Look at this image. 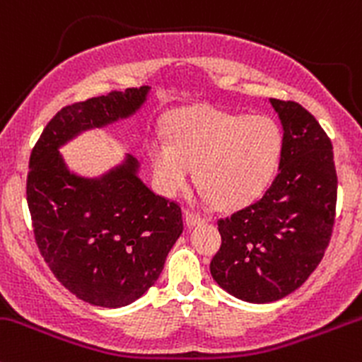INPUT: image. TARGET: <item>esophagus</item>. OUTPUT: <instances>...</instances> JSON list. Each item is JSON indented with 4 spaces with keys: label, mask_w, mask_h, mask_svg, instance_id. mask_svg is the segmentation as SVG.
Instances as JSON below:
<instances>
[{
    "label": "esophagus",
    "mask_w": 362,
    "mask_h": 362,
    "mask_svg": "<svg viewBox=\"0 0 362 362\" xmlns=\"http://www.w3.org/2000/svg\"><path fill=\"white\" fill-rule=\"evenodd\" d=\"M185 221H186V225L192 228V226H197V225H200V223L206 221V216L200 214V212L189 211V209H188V211L185 212Z\"/></svg>",
    "instance_id": "obj_1"
}]
</instances>
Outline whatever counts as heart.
<instances>
[{"label": "heart", "instance_id": "heart-1", "mask_svg": "<svg viewBox=\"0 0 362 362\" xmlns=\"http://www.w3.org/2000/svg\"><path fill=\"white\" fill-rule=\"evenodd\" d=\"M170 141L148 143L151 173L165 195L189 185L197 167L199 185L218 206L251 202L274 176L282 153V132L270 117L237 115L204 107L176 115Z\"/></svg>", "mask_w": 362, "mask_h": 362}]
</instances>
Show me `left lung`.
I'll use <instances>...</instances> for the list:
<instances>
[{
  "label": "left lung",
  "instance_id": "left-lung-1",
  "mask_svg": "<svg viewBox=\"0 0 362 362\" xmlns=\"http://www.w3.org/2000/svg\"><path fill=\"white\" fill-rule=\"evenodd\" d=\"M270 104L284 129L279 174L262 199L218 219L221 247L211 262L219 288L249 303L281 300L310 277L337 212L331 139L301 104Z\"/></svg>",
  "mask_w": 362,
  "mask_h": 362
}]
</instances>
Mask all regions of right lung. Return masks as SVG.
<instances>
[{"instance_id":"add662e5","label":"right lung","mask_w":362,"mask_h":362,"mask_svg":"<svg viewBox=\"0 0 362 362\" xmlns=\"http://www.w3.org/2000/svg\"><path fill=\"white\" fill-rule=\"evenodd\" d=\"M150 87L73 103L48 122L29 158L28 206L45 263L74 296L106 308L143 296L182 233L177 202L151 192L127 156L99 180L68 170L59 146L81 130L132 115Z\"/></svg>"}]
</instances>
